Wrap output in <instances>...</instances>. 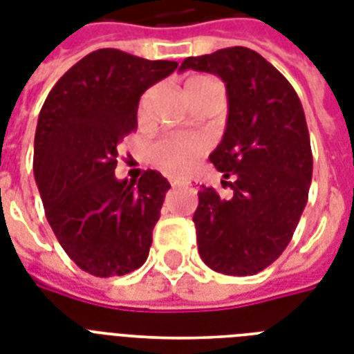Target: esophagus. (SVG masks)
Returning a JSON list of instances; mask_svg holds the SVG:
<instances>
[{
    "mask_svg": "<svg viewBox=\"0 0 354 354\" xmlns=\"http://www.w3.org/2000/svg\"><path fill=\"white\" fill-rule=\"evenodd\" d=\"M185 183H187V182H183V180H176V178H174V180H171L172 187H178V185H185Z\"/></svg>",
    "mask_w": 354,
    "mask_h": 354,
    "instance_id": "34e87169",
    "label": "esophagus"
}]
</instances>
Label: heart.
<instances>
[{
  "label": "heart",
  "mask_w": 354,
  "mask_h": 354,
  "mask_svg": "<svg viewBox=\"0 0 354 354\" xmlns=\"http://www.w3.org/2000/svg\"><path fill=\"white\" fill-rule=\"evenodd\" d=\"M215 80L209 77H191L185 82L187 95L204 90ZM207 149V141L200 136H174L156 141L150 147V161L169 174H185L194 165L198 156Z\"/></svg>",
  "instance_id": "obj_1"
}]
</instances>
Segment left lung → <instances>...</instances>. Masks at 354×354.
I'll list each match as a JSON object with an SVG mask.
<instances>
[{"mask_svg": "<svg viewBox=\"0 0 354 354\" xmlns=\"http://www.w3.org/2000/svg\"><path fill=\"white\" fill-rule=\"evenodd\" d=\"M218 75L226 82L227 124L209 161L233 189L198 191V253L226 275L263 272L285 252L308 200L313 150L301 101L272 64L248 47L185 58L180 71Z\"/></svg>", "mask_w": 354, "mask_h": 354, "instance_id": "left-lung-1", "label": "left lung"}]
</instances>
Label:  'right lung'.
I'll use <instances>...</instances> for the list:
<instances>
[{"label": "right lung", "instance_id": "1", "mask_svg": "<svg viewBox=\"0 0 354 354\" xmlns=\"http://www.w3.org/2000/svg\"><path fill=\"white\" fill-rule=\"evenodd\" d=\"M178 68L97 49L49 91L35 136V180L69 259L97 277L130 274L149 257L171 183L156 171L118 180V145L138 128L139 99Z\"/></svg>", "mask_w": 354, "mask_h": 354}]
</instances>
